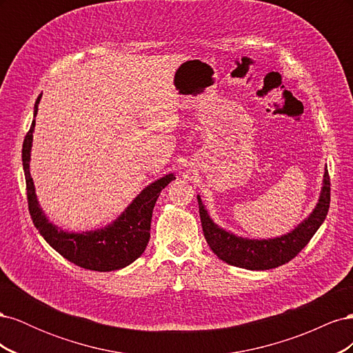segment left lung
<instances>
[{
  "label": "left lung",
  "mask_w": 353,
  "mask_h": 353,
  "mask_svg": "<svg viewBox=\"0 0 353 353\" xmlns=\"http://www.w3.org/2000/svg\"><path fill=\"white\" fill-rule=\"evenodd\" d=\"M197 201L203 234H205L209 248L219 259L237 266V268L250 271L272 270L292 261L323 225L330 208V176L325 168L321 193H319L312 212L292 231L274 239H249L237 236V234L219 227L210 218L205 203L201 201L199 194Z\"/></svg>",
  "instance_id": "1"
}]
</instances>
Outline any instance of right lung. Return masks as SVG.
Wrapping results in <instances>:
<instances>
[{"label": "right lung", "instance_id": "1", "mask_svg": "<svg viewBox=\"0 0 353 353\" xmlns=\"http://www.w3.org/2000/svg\"><path fill=\"white\" fill-rule=\"evenodd\" d=\"M42 94L35 101L34 121L25 137L22 148L23 170L26 178L29 213L38 232L52 249L59 252L63 258L85 270L109 272L122 270L131 265L144 253L148 240H150L152 215L156 200L170 181L175 179L174 174H166L162 178L148 184L138 194L128 208L108 225L90 231H66L50 222L46 212L42 210L37 193L34 179L30 176V152L34 141L35 117Z\"/></svg>", "mask_w": 353, "mask_h": 353}]
</instances>
